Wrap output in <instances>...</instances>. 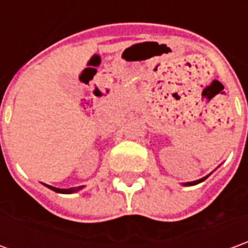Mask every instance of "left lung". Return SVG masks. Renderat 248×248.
<instances>
[{
  "label": "left lung",
  "instance_id": "left-lung-1",
  "mask_svg": "<svg viewBox=\"0 0 248 248\" xmlns=\"http://www.w3.org/2000/svg\"><path fill=\"white\" fill-rule=\"evenodd\" d=\"M206 179V176L205 178H202V179H198V181H195V182H187V183H185L186 186H193V185H197V183H201V182H203Z\"/></svg>",
  "mask_w": 248,
  "mask_h": 248
}]
</instances>
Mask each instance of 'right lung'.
Here are the masks:
<instances>
[{"mask_svg": "<svg viewBox=\"0 0 248 248\" xmlns=\"http://www.w3.org/2000/svg\"><path fill=\"white\" fill-rule=\"evenodd\" d=\"M46 186L48 188L54 190V191H57V193H63V194H69V193H73V191H76V188H57V187H53V186H48V185H46Z\"/></svg>", "mask_w": 248, "mask_h": 248, "instance_id": "obj_1", "label": "right lung"}]
</instances>
